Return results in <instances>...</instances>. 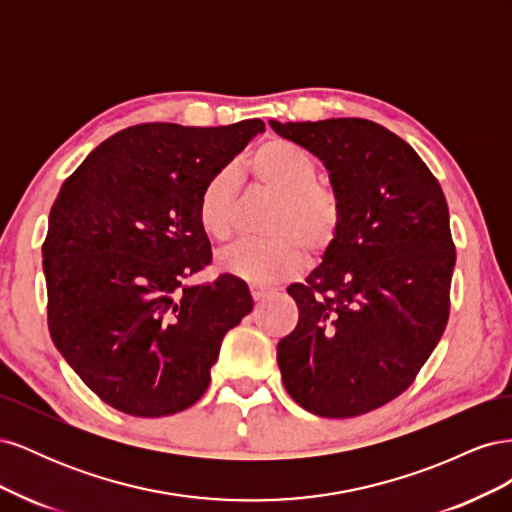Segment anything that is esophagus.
Masks as SVG:
<instances>
[{
  "label": "esophagus",
  "instance_id": "34e87169",
  "mask_svg": "<svg viewBox=\"0 0 512 512\" xmlns=\"http://www.w3.org/2000/svg\"><path fill=\"white\" fill-rule=\"evenodd\" d=\"M250 292H252V299H254L256 303H260V301L269 299L275 290H273V288H267V286H250Z\"/></svg>",
  "mask_w": 512,
  "mask_h": 512
}]
</instances>
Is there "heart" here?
Masks as SVG:
<instances>
[{"label": "heart", "mask_w": 512, "mask_h": 512, "mask_svg": "<svg viewBox=\"0 0 512 512\" xmlns=\"http://www.w3.org/2000/svg\"><path fill=\"white\" fill-rule=\"evenodd\" d=\"M250 170L262 190L277 196L265 228L271 237L230 245L220 252L218 267L252 284L280 282L301 269L303 247L312 258L329 250L342 226V207L333 190L318 185L320 168L312 153L286 138L262 143ZM235 209V177L218 170L198 196L200 230L213 241L230 239Z\"/></svg>", "instance_id": "heart-1"}]
</instances>
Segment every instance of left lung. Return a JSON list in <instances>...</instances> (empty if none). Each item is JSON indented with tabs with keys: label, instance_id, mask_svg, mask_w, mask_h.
Here are the masks:
<instances>
[{
	"label": "left lung",
	"instance_id": "left-lung-1",
	"mask_svg": "<svg viewBox=\"0 0 512 512\" xmlns=\"http://www.w3.org/2000/svg\"><path fill=\"white\" fill-rule=\"evenodd\" d=\"M269 123L324 164L342 207L322 265L288 286L299 322L277 344V365L307 412L359 416L404 393L446 329L455 269L446 198L380 123Z\"/></svg>",
	"mask_w": 512,
	"mask_h": 512
}]
</instances>
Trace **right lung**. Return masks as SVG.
I'll list each match as a JSON object with an SVG mask.
<instances>
[{
	"label": "right lung",
	"mask_w": 512,
	"mask_h": 512,
	"mask_svg": "<svg viewBox=\"0 0 512 512\" xmlns=\"http://www.w3.org/2000/svg\"><path fill=\"white\" fill-rule=\"evenodd\" d=\"M260 132L141 123L106 138L64 181L42 269L53 344L104 404L177 414L203 397L224 335L252 312L235 275L188 286L211 262L196 205Z\"/></svg>",
	"instance_id": "obj_1"
}]
</instances>
